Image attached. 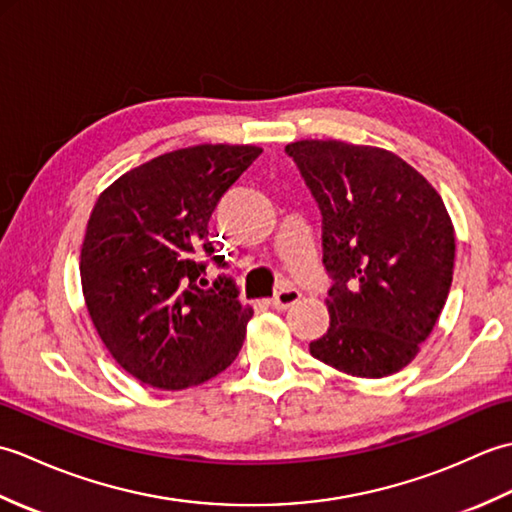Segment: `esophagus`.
Returning <instances> with one entry per match:
<instances>
[{"label":"esophagus","instance_id":"obj_1","mask_svg":"<svg viewBox=\"0 0 512 512\" xmlns=\"http://www.w3.org/2000/svg\"><path fill=\"white\" fill-rule=\"evenodd\" d=\"M299 299H301V292L299 290L284 288V290H279L277 295L270 299L268 303H270V308H275V310H286L290 306H295Z\"/></svg>","mask_w":512,"mask_h":512}]
</instances>
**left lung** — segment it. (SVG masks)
Masks as SVG:
<instances>
[{
  "label": "left lung",
  "instance_id": "left-lung-1",
  "mask_svg": "<svg viewBox=\"0 0 512 512\" xmlns=\"http://www.w3.org/2000/svg\"><path fill=\"white\" fill-rule=\"evenodd\" d=\"M323 215L330 328L310 354L383 378L420 352L447 303L455 231L440 193L387 149L343 140L286 145Z\"/></svg>",
  "mask_w": 512,
  "mask_h": 512
}]
</instances>
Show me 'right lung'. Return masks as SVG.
Listing matches in <instances>:
<instances>
[{"label":"right lung","instance_id":"obj_1","mask_svg":"<svg viewBox=\"0 0 512 512\" xmlns=\"http://www.w3.org/2000/svg\"><path fill=\"white\" fill-rule=\"evenodd\" d=\"M262 154L255 145H195L129 169L96 200L81 246V286L101 341L127 374L158 389L206 383L242 350L253 308L231 277L198 279L213 255L209 220Z\"/></svg>","mask_w":512,"mask_h":512}]
</instances>
